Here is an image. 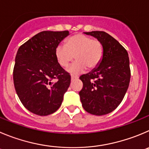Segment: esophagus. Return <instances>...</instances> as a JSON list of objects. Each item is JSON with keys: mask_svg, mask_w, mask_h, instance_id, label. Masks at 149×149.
<instances>
[{"mask_svg": "<svg viewBox=\"0 0 149 149\" xmlns=\"http://www.w3.org/2000/svg\"><path fill=\"white\" fill-rule=\"evenodd\" d=\"M79 79V76L76 75H71V80H74V79Z\"/></svg>", "mask_w": 149, "mask_h": 149, "instance_id": "34e87169", "label": "esophagus"}]
</instances>
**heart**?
I'll use <instances>...</instances> for the list:
<instances>
[{
  "mask_svg": "<svg viewBox=\"0 0 149 149\" xmlns=\"http://www.w3.org/2000/svg\"><path fill=\"white\" fill-rule=\"evenodd\" d=\"M104 55V48L98 39L82 34H77L68 38L65 45H59L55 49V56L62 68H67L75 59L76 62L68 68L73 73H80L86 68L93 69L101 62Z\"/></svg>",
  "mask_w": 149,
  "mask_h": 149,
  "instance_id": "heart-1",
  "label": "heart"
}]
</instances>
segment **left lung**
Wrapping results in <instances>:
<instances>
[{
  "label": "left lung",
  "instance_id": "left-lung-1",
  "mask_svg": "<svg viewBox=\"0 0 149 149\" xmlns=\"http://www.w3.org/2000/svg\"><path fill=\"white\" fill-rule=\"evenodd\" d=\"M85 34L101 42L104 55L95 69L79 77L83 82L80 100L89 113L107 115L119 106L129 87L131 78L129 56L126 50L107 33L94 31Z\"/></svg>",
  "mask_w": 149,
  "mask_h": 149
}]
</instances>
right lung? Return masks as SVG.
<instances>
[{
	"label": "right lung",
	"instance_id": "add662e5",
	"mask_svg": "<svg viewBox=\"0 0 149 149\" xmlns=\"http://www.w3.org/2000/svg\"><path fill=\"white\" fill-rule=\"evenodd\" d=\"M68 31H44L19 48L15 57L13 80L23 106L40 116L51 115L60 107L70 84V73L59 65L55 49Z\"/></svg>",
	"mask_w": 149,
	"mask_h": 149
}]
</instances>
